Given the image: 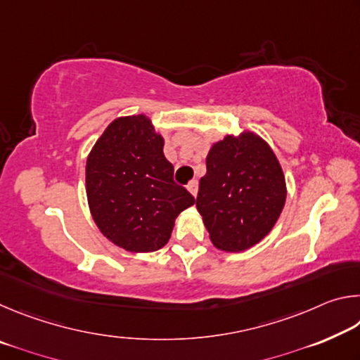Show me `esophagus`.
Returning <instances> with one entry per match:
<instances>
[{
    "instance_id": "obj_1",
    "label": "esophagus",
    "mask_w": 360,
    "mask_h": 360,
    "mask_svg": "<svg viewBox=\"0 0 360 360\" xmlns=\"http://www.w3.org/2000/svg\"><path fill=\"white\" fill-rule=\"evenodd\" d=\"M187 191L191 192L193 197H197V192H198V181L197 179H193V181H191L187 184Z\"/></svg>"
}]
</instances>
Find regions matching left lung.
Listing matches in <instances>:
<instances>
[{"label":"left lung","mask_w":360,"mask_h":360,"mask_svg":"<svg viewBox=\"0 0 360 360\" xmlns=\"http://www.w3.org/2000/svg\"><path fill=\"white\" fill-rule=\"evenodd\" d=\"M285 179L275 152L252 131L211 146L200 179L197 210L221 251L257 245L275 227L285 203Z\"/></svg>","instance_id":"8db88e82"}]
</instances>
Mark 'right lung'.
Returning <instances> with one entry per match:
<instances>
[{
    "instance_id": "add662e5",
    "label": "right lung",
    "mask_w": 360,
    "mask_h": 360,
    "mask_svg": "<svg viewBox=\"0 0 360 360\" xmlns=\"http://www.w3.org/2000/svg\"><path fill=\"white\" fill-rule=\"evenodd\" d=\"M163 138L144 114L117 117L90 150L85 191L96 227L125 251L154 252L168 243L174 221L195 203L173 181Z\"/></svg>"
}]
</instances>
